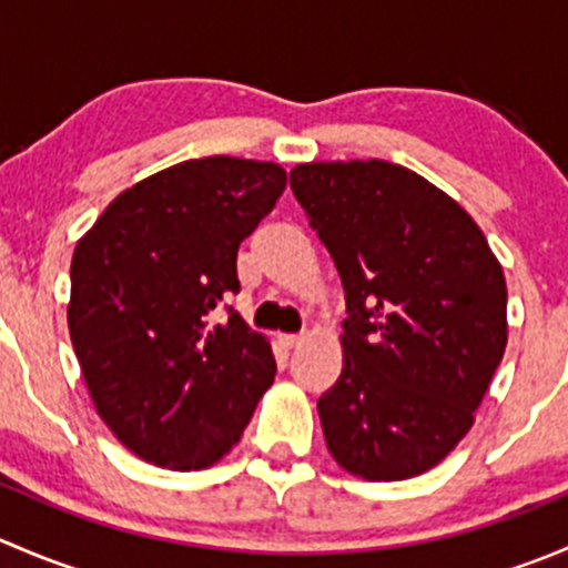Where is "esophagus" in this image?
I'll use <instances>...</instances> for the list:
<instances>
[{"label":"esophagus","mask_w":568,"mask_h":568,"mask_svg":"<svg viewBox=\"0 0 568 568\" xmlns=\"http://www.w3.org/2000/svg\"><path fill=\"white\" fill-rule=\"evenodd\" d=\"M277 343L280 346L285 348V352H288V348H296L302 343V335H277Z\"/></svg>","instance_id":"1"}]
</instances>
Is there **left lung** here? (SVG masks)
<instances>
[{
  "mask_svg": "<svg viewBox=\"0 0 568 568\" xmlns=\"http://www.w3.org/2000/svg\"><path fill=\"white\" fill-rule=\"evenodd\" d=\"M291 189L346 294L341 379L318 398L326 448L368 480L426 473L506 352L500 263L456 200L400 164H300Z\"/></svg>",
  "mask_w": 568,
  "mask_h": 568,
  "instance_id": "1",
  "label": "left lung"
}]
</instances>
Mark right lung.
<instances>
[{"instance_id":"right-lung-1","label":"right lung","mask_w":568,"mask_h":568,"mask_svg":"<svg viewBox=\"0 0 568 568\" xmlns=\"http://www.w3.org/2000/svg\"><path fill=\"white\" fill-rule=\"evenodd\" d=\"M283 189L272 162L189 159L118 194L77 244L73 352L101 420L140 459L220 462L272 387V346L227 300L239 244Z\"/></svg>"}]
</instances>
